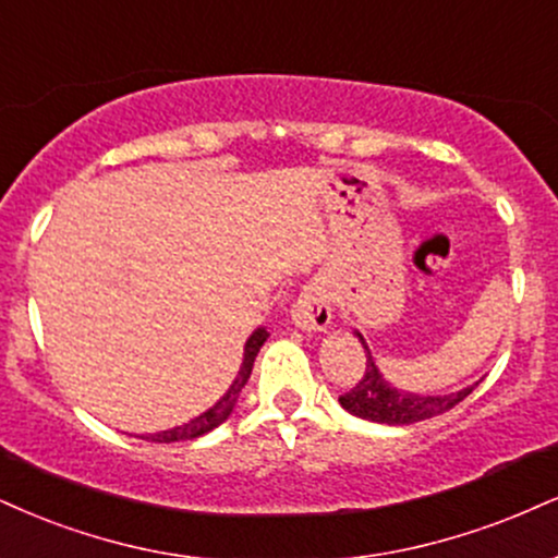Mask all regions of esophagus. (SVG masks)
Returning a JSON list of instances; mask_svg holds the SVG:
<instances>
[{"mask_svg": "<svg viewBox=\"0 0 558 558\" xmlns=\"http://www.w3.org/2000/svg\"><path fill=\"white\" fill-rule=\"evenodd\" d=\"M291 319L299 330L306 332H322L327 330L332 319V304H330V291L322 280H312L301 288L296 304L291 308Z\"/></svg>", "mask_w": 558, "mask_h": 558, "instance_id": "esophagus-1", "label": "esophagus"}]
</instances>
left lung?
Returning a JSON list of instances; mask_svg holds the SVG:
<instances>
[{"mask_svg":"<svg viewBox=\"0 0 558 558\" xmlns=\"http://www.w3.org/2000/svg\"><path fill=\"white\" fill-rule=\"evenodd\" d=\"M355 338L361 340V345H364L366 351V372L351 392L340 395V405H343L351 415H359V418L364 421H374V424H387V426L418 424V421L434 418V415L452 411V408L465 400L475 389V385H478V381H475V385L449 395H418V392H408V389H398L381 377L377 364H374V355L368 351L364 335L355 332Z\"/></svg>","mask_w":558,"mask_h":558,"instance_id":"left-lung-1","label":"left lung"}]
</instances>
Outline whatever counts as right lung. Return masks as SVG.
Instances as JSON below:
<instances>
[{
    "instance_id": "right-lung-1",
    "label": "right lung",
    "mask_w": 558,
    "mask_h": 558,
    "mask_svg": "<svg viewBox=\"0 0 558 558\" xmlns=\"http://www.w3.org/2000/svg\"><path fill=\"white\" fill-rule=\"evenodd\" d=\"M267 338H270V332H267L265 327H257V330L250 335V340H246V345H244V361H241V368H239L236 379H233V385L226 389L223 398L215 402L213 408H207L205 413H199L197 418L190 421V424L173 426V428H169V432L143 436V439L160 441V445H171V441H190V439H197V436L213 432V428H218L220 424H223L228 415L233 413V408H236L241 387H244L246 379H250L254 359H257L259 348H262V343H265Z\"/></svg>"
}]
</instances>
